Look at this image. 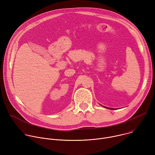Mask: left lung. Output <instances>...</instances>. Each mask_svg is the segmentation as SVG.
Listing matches in <instances>:
<instances>
[{
    "label": "left lung",
    "instance_id": "obj_1",
    "mask_svg": "<svg viewBox=\"0 0 155 155\" xmlns=\"http://www.w3.org/2000/svg\"><path fill=\"white\" fill-rule=\"evenodd\" d=\"M105 108H108V109H111V110H114V108H108V107H104Z\"/></svg>",
    "mask_w": 155,
    "mask_h": 155
}]
</instances>
